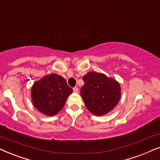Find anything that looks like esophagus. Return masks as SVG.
Listing matches in <instances>:
<instances>
[{
    "instance_id": "esophagus-1",
    "label": "esophagus",
    "mask_w": 160,
    "mask_h": 160,
    "mask_svg": "<svg viewBox=\"0 0 160 160\" xmlns=\"http://www.w3.org/2000/svg\"><path fill=\"white\" fill-rule=\"evenodd\" d=\"M73 92H74L77 93V92H78V87H73Z\"/></svg>"
}]
</instances>
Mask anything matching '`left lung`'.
Wrapping results in <instances>:
<instances>
[{"instance_id": "left-lung-1", "label": "left lung", "mask_w": 160, "mask_h": 160, "mask_svg": "<svg viewBox=\"0 0 160 160\" xmlns=\"http://www.w3.org/2000/svg\"><path fill=\"white\" fill-rule=\"evenodd\" d=\"M84 84L81 95L87 108L97 116H102L112 110L120 98L119 84L104 73L89 72L82 78Z\"/></svg>"}]
</instances>
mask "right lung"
Returning a JSON list of instances; mask_svg holds the SVG:
<instances>
[{"instance_id": "1", "label": "right lung", "mask_w": 160, "mask_h": 160, "mask_svg": "<svg viewBox=\"0 0 160 160\" xmlns=\"http://www.w3.org/2000/svg\"><path fill=\"white\" fill-rule=\"evenodd\" d=\"M72 92L73 89L64 78L49 74L35 83L31 96L36 109L47 116H54L63 108Z\"/></svg>"}]
</instances>
